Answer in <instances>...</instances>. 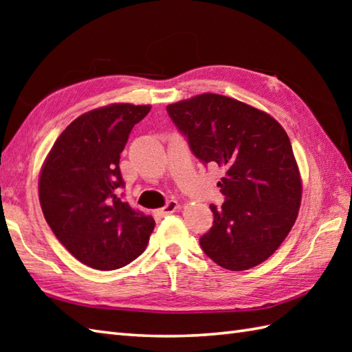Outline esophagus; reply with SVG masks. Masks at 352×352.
I'll use <instances>...</instances> for the list:
<instances>
[{"instance_id":"obj_1","label":"esophagus","mask_w":352,"mask_h":352,"mask_svg":"<svg viewBox=\"0 0 352 352\" xmlns=\"http://www.w3.org/2000/svg\"><path fill=\"white\" fill-rule=\"evenodd\" d=\"M178 208H180V204H178L175 199H170V201H168V203H166V206H164V207H162V208H160V210H159V212H157V213H159L160 216H166V214H170V213H174V212H177V210H178Z\"/></svg>"}]
</instances>
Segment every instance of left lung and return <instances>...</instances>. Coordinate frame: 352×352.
<instances>
[{
	"label": "left lung",
	"instance_id": "obj_1",
	"mask_svg": "<svg viewBox=\"0 0 352 352\" xmlns=\"http://www.w3.org/2000/svg\"><path fill=\"white\" fill-rule=\"evenodd\" d=\"M172 122L204 164L226 170V201L199 245L214 263L246 271L269 258L296 221L301 175L287 133L256 107L218 94L169 104Z\"/></svg>",
	"mask_w": 352,
	"mask_h": 352
}]
</instances>
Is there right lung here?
<instances>
[{
	"label": "right lung",
	"instance_id": "obj_1",
	"mask_svg": "<svg viewBox=\"0 0 352 352\" xmlns=\"http://www.w3.org/2000/svg\"><path fill=\"white\" fill-rule=\"evenodd\" d=\"M151 106L110 104L72 121L52 145L39 177L45 219L81 263L111 271L145 251L155 222L119 198L121 153Z\"/></svg>",
	"mask_w": 352,
	"mask_h": 352
}]
</instances>
